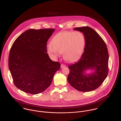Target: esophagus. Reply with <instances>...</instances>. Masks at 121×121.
<instances>
[{
	"mask_svg": "<svg viewBox=\"0 0 121 121\" xmlns=\"http://www.w3.org/2000/svg\"><path fill=\"white\" fill-rule=\"evenodd\" d=\"M65 66H66V65H65V64H61V66H60V67H61V68H63L65 67Z\"/></svg>",
	"mask_w": 121,
	"mask_h": 121,
	"instance_id": "1",
	"label": "esophagus"
}]
</instances>
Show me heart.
Wrapping results in <instances>:
<instances>
[{
  "mask_svg": "<svg viewBox=\"0 0 121 121\" xmlns=\"http://www.w3.org/2000/svg\"><path fill=\"white\" fill-rule=\"evenodd\" d=\"M51 44L47 46V52L54 58L63 53L64 59L69 62L77 60L85 46V38L79 31H64L57 33L52 39Z\"/></svg>",
  "mask_w": 121,
  "mask_h": 121,
  "instance_id": "obj_1",
  "label": "heart"
}]
</instances>
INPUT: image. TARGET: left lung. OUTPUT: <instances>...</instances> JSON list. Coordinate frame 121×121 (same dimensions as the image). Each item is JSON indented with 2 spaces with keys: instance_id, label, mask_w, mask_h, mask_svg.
Returning a JSON list of instances; mask_svg holds the SVG:
<instances>
[{
  "instance_id": "obj_1",
  "label": "left lung",
  "mask_w": 121,
  "mask_h": 121,
  "mask_svg": "<svg viewBox=\"0 0 121 121\" xmlns=\"http://www.w3.org/2000/svg\"><path fill=\"white\" fill-rule=\"evenodd\" d=\"M74 30L83 33L85 38L84 51L77 62L69 65L68 77L69 84L78 91L94 90L103 83L108 72V53L102 38L88 26L76 27ZM95 69L90 75H85L86 69Z\"/></svg>"
}]
</instances>
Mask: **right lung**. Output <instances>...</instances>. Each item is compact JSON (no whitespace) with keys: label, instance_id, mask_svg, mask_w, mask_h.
<instances>
[{"label":"right lung","instance_id":"add662e5","mask_svg":"<svg viewBox=\"0 0 121 121\" xmlns=\"http://www.w3.org/2000/svg\"><path fill=\"white\" fill-rule=\"evenodd\" d=\"M55 29H29L20 35L9 52V68L15 86L33 95L50 86L60 64L47 53V41Z\"/></svg>","mask_w":121,"mask_h":121}]
</instances>
